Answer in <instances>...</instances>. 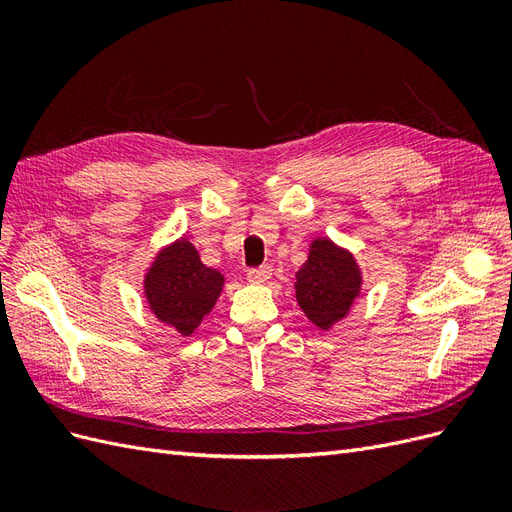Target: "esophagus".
<instances>
[{"label": "esophagus", "mask_w": 512, "mask_h": 512, "mask_svg": "<svg viewBox=\"0 0 512 512\" xmlns=\"http://www.w3.org/2000/svg\"><path fill=\"white\" fill-rule=\"evenodd\" d=\"M271 271H273V269H271L269 265L254 267V269L247 271V282H252V284H265V282H269Z\"/></svg>", "instance_id": "obj_1"}]
</instances>
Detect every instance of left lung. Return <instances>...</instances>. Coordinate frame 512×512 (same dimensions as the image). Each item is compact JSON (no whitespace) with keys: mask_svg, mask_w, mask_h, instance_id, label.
Wrapping results in <instances>:
<instances>
[{"mask_svg":"<svg viewBox=\"0 0 512 512\" xmlns=\"http://www.w3.org/2000/svg\"><path fill=\"white\" fill-rule=\"evenodd\" d=\"M297 301L318 329L327 331L342 320L361 290L354 258L329 239H316L305 265L297 271Z\"/></svg>","mask_w":512,"mask_h":512,"instance_id":"obj_1","label":"left lung"}]
</instances>
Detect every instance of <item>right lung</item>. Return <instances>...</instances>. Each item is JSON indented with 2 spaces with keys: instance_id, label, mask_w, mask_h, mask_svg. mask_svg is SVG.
<instances>
[{
  "instance_id": "1",
  "label": "right lung",
  "mask_w": 512,
  "mask_h": 512,
  "mask_svg": "<svg viewBox=\"0 0 512 512\" xmlns=\"http://www.w3.org/2000/svg\"><path fill=\"white\" fill-rule=\"evenodd\" d=\"M222 284V273L205 267L194 245L181 239L153 262L145 294L153 314L181 335H190L218 301Z\"/></svg>"
}]
</instances>
